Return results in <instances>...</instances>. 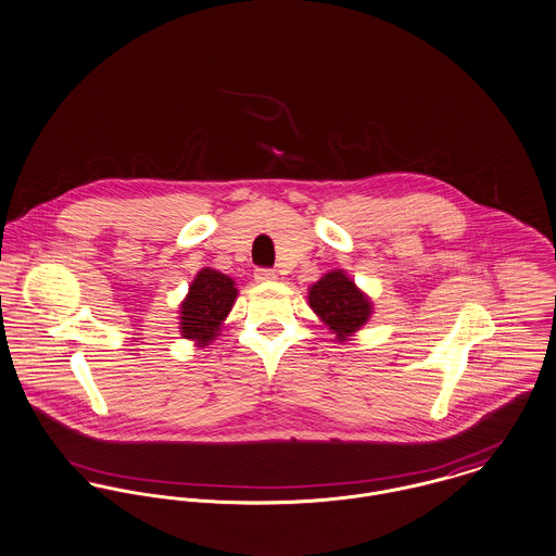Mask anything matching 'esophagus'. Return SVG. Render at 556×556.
Returning a JSON list of instances; mask_svg holds the SVG:
<instances>
[{
	"label": "esophagus",
	"instance_id": "34e87169",
	"mask_svg": "<svg viewBox=\"0 0 556 556\" xmlns=\"http://www.w3.org/2000/svg\"><path fill=\"white\" fill-rule=\"evenodd\" d=\"M253 277H255V281L266 283V281H275V279H277V273H275L273 268H255Z\"/></svg>",
	"mask_w": 556,
	"mask_h": 556
}]
</instances>
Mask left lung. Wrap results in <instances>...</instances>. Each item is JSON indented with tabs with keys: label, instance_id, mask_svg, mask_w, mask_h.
<instances>
[{
	"label": "left lung",
	"instance_id": "8db88e82",
	"mask_svg": "<svg viewBox=\"0 0 556 556\" xmlns=\"http://www.w3.org/2000/svg\"><path fill=\"white\" fill-rule=\"evenodd\" d=\"M308 307L339 341L361 330L372 313L369 296L343 270H332L308 288Z\"/></svg>",
	"mask_w": 556,
	"mask_h": 556
}]
</instances>
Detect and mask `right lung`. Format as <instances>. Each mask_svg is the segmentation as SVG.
<instances>
[{"label": "right lung", "mask_w": 556, "mask_h": 556, "mask_svg": "<svg viewBox=\"0 0 556 556\" xmlns=\"http://www.w3.org/2000/svg\"><path fill=\"white\" fill-rule=\"evenodd\" d=\"M239 296L235 281L213 268H202L181 303V334L200 348L208 345L222 330L224 319Z\"/></svg>", "instance_id": "add662e5"}]
</instances>
